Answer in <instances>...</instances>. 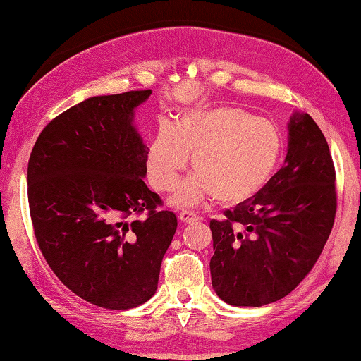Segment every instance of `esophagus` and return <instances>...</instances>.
Here are the masks:
<instances>
[{"mask_svg": "<svg viewBox=\"0 0 361 361\" xmlns=\"http://www.w3.org/2000/svg\"><path fill=\"white\" fill-rule=\"evenodd\" d=\"M179 220L182 221V224H194V221L199 220V216H197V214H194V212H190V210H182L179 214Z\"/></svg>", "mask_w": 361, "mask_h": 361, "instance_id": "obj_1", "label": "esophagus"}]
</instances>
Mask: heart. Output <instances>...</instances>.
<instances>
[{
    "label": "heart",
    "mask_w": 361,
    "mask_h": 361,
    "mask_svg": "<svg viewBox=\"0 0 361 361\" xmlns=\"http://www.w3.org/2000/svg\"><path fill=\"white\" fill-rule=\"evenodd\" d=\"M192 156L194 176L177 187L174 204L197 205L215 197L235 207L258 197L283 157V137L273 123L238 106L182 113L174 128L161 125L147 147L151 185L172 190Z\"/></svg>",
    "instance_id": "b5f03b06"
}]
</instances>
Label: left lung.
<instances>
[{"label": "left lung", "mask_w": 361, "mask_h": 361, "mask_svg": "<svg viewBox=\"0 0 361 361\" xmlns=\"http://www.w3.org/2000/svg\"><path fill=\"white\" fill-rule=\"evenodd\" d=\"M337 210L327 140L307 113L288 123V154L253 200L212 220V286L236 307H259L298 288L317 263Z\"/></svg>", "instance_id": "left-lung-1"}]
</instances>
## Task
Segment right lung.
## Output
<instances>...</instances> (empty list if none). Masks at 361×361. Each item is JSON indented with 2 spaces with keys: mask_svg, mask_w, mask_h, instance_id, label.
Returning <instances> with one entry per match:
<instances>
[{
  "mask_svg": "<svg viewBox=\"0 0 361 361\" xmlns=\"http://www.w3.org/2000/svg\"><path fill=\"white\" fill-rule=\"evenodd\" d=\"M151 90L90 97L39 135L27 164L37 245L59 279L98 307L125 310L154 295L177 230L147 189V146L135 111ZM147 212L142 219L135 214ZM132 218L133 220L130 221Z\"/></svg>",
  "mask_w": 361,
  "mask_h": 361,
  "instance_id": "right-lung-1",
  "label": "right lung"
}]
</instances>
